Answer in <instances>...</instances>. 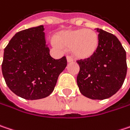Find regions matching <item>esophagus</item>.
<instances>
[{
    "label": "esophagus",
    "instance_id": "obj_1",
    "mask_svg": "<svg viewBox=\"0 0 130 130\" xmlns=\"http://www.w3.org/2000/svg\"><path fill=\"white\" fill-rule=\"evenodd\" d=\"M73 58L72 57H71L70 56H67V61H68V62H73Z\"/></svg>",
    "mask_w": 130,
    "mask_h": 130
}]
</instances>
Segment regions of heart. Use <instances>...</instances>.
Masks as SVG:
<instances>
[{
	"instance_id": "1",
	"label": "heart",
	"mask_w": 130,
	"mask_h": 130,
	"mask_svg": "<svg viewBox=\"0 0 130 130\" xmlns=\"http://www.w3.org/2000/svg\"><path fill=\"white\" fill-rule=\"evenodd\" d=\"M56 43L66 48L77 59L91 57L98 50L99 37L95 31L79 29L62 31L55 37Z\"/></svg>"
}]
</instances>
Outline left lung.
I'll use <instances>...</instances> for the list:
<instances>
[{"instance_id":"8db88e82","label":"left lung","mask_w":130,"mask_h":130,"mask_svg":"<svg viewBox=\"0 0 130 130\" xmlns=\"http://www.w3.org/2000/svg\"><path fill=\"white\" fill-rule=\"evenodd\" d=\"M99 44L90 58L78 59L77 83L83 95L92 100H104L122 86L126 75V51L113 34L97 28Z\"/></svg>"}]
</instances>
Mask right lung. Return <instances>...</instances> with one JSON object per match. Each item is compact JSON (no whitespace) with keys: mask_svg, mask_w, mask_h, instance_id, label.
Returning a JSON list of instances; mask_svg holds the SVG:
<instances>
[{"mask_svg":"<svg viewBox=\"0 0 130 130\" xmlns=\"http://www.w3.org/2000/svg\"><path fill=\"white\" fill-rule=\"evenodd\" d=\"M44 26L17 32L4 53L2 73L7 86L26 100L49 96L67 65L65 56L55 59L46 45Z\"/></svg>","mask_w":130,"mask_h":130,"instance_id":"right-lung-1","label":"right lung"}]
</instances>
